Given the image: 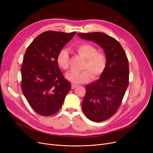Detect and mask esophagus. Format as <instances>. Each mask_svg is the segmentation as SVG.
Returning <instances> with one entry per match:
<instances>
[{
	"label": "esophagus",
	"instance_id": "obj_1",
	"mask_svg": "<svg viewBox=\"0 0 153 153\" xmlns=\"http://www.w3.org/2000/svg\"><path fill=\"white\" fill-rule=\"evenodd\" d=\"M71 87H72V89H74L75 88H76L77 87V85L75 84H71Z\"/></svg>",
	"mask_w": 153,
	"mask_h": 153
}]
</instances>
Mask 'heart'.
I'll return each instance as SVG.
<instances>
[{
  "mask_svg": "<svg viewBox=\"0 0 153 153\" xmlns=\"http://www.w3.org/2000/svg\"><path fill=\"white\" fill-rule=\"evenodd\" d=\"M75 50L84 58L85 62L82 71H72L66 74V77L72 83L80 84L89 82L92 78L100 77L105 71L107 65L106 55L102 52L97 51V48L94 45L82 43L75 47ZM56 61L58 66L63 70L69 68V55L67 50L61 49L58 53Z\"/></svg>",
  "mask_w": 153,
  "mask_h": 153,
  "instance_id": "1",
  "label": "heart"
}]
</instances>
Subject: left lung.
Listing matches in <instances>:
<instances>
[{
  "label": "left lung",
  "instance_id": "left-lung-1",
  "mask_svg": "<svg viewBox=\"0 0 153 153\" xmlns=\"http://www.w3.org/2000/svg\"><path fill=\"white\" fill-rule=\"evenodd\" d=\"M82 39L99 44L105 51L107 68L99 79L86 85L82 108L95 122L105 121L115 114L129 85V64L126 54L114 38L100 32L77 33Z\"/></svg>",
  "mask_w": 153,
  "mask_h": 153
}]
</instances>
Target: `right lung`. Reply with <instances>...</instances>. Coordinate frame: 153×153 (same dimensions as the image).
I'll return each mask as SVG.
<instances>
[{"instance_id": "right-lung-1", "label": "right lung", "mask_w": 153, "mask_h": 153, "mask_svg": "<svg viewBox=\"0 0 153 153\" xmlns=\"http://www.w3.org/2000/svg\"><path fill=\"white\" fill-rule=\"evenodd\" d=\"M76 32L47 31L28 46L21 66V88L31 107L42 116L55 114L62 107L71 83L56 61L58 52Z\"/></svg>"}]
</instances>
